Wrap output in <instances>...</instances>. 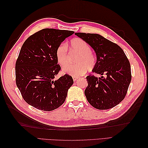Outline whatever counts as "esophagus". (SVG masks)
Returning <instances> with one entry per match:
<instances>
[{
    "mask_svg": "<svg viewBox=\"0 0 148 148\" xmlns=\"http://www.w3.org/2000/svg\"><path fill=\"white\" fill-rule=\"evenodd\" d=\"M72 78H73V80H74V81H76L78 79V77H75V76H73V77H72Z\"/></svg>",
    "mask_w": 148,
    "mask_h": 148,
    "instance_id": "esophagus-1",
    "label": "esophagus"
}]
</instances>
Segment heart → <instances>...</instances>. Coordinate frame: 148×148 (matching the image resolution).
<instances>
[{
    "mask_svg": "<svg viewBox=\"0 0 148 148\" xmlns=\"http://www.w3.org/2000/svg\"><path fill=\"white\" fill-rule=\"evenodd\" d=\"M70 46L72 50L79 53L76 58L77 64H67L64 66L62 71L66 74L78 77L84 74L87 69H92L96 64L95 56L91 52V47L84 40L76 38L71 41ZM56 56L58 62L62 65L69 61L67 46L65 44L60 45L56 51Z\"/></svg>",
    "mask_w": 148,
    "mask_h": 148,
    "instance_id": "heart-1",
    "label": "heart"
}]
</instances>
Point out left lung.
Returning <instances> with one entry per match:
<instances>
[{"mask_svg": "<svg viewBox=\"0 0 148 148\" xmlns=\"http://www.w3.org/2000/svg\"><path fill=\"white\" fill-rule=\"evenodd\" d=\"M95 51L97 62L92 72L101 75L86 77L84 94L93 108L109 109L125 99L132 75L129 60L120 47L97 34L75 33Z\"/></svg>", "mask_w": 148, "mask_h": 148, "instance_id": "left-lung-1", "label": "left lung"}]
</instances>
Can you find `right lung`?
Wrapping results in <instances>:
<instances>
[{"label":"right lung","instance_id":"add662e5","mask_svg":"<svg viewBox=\"0 0 148 148\" xmlns=\"http://www.w3.org/2000/svg\"><path fill=\"white\" fill-rule=\"evenodd\" d=\"M74 33L45 29L30 36L22 46L16 62V83L25 101L34 108L51 111L64 103L74 81L69 74L55 79L61 69L56 51Z\"/></svg>","mask_w":148,"mask_h":148}]
</instances>
